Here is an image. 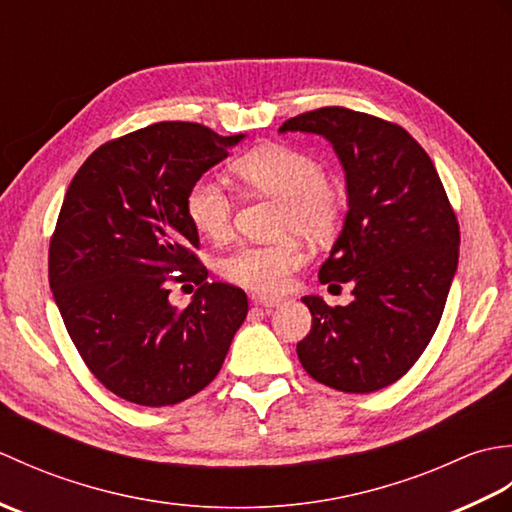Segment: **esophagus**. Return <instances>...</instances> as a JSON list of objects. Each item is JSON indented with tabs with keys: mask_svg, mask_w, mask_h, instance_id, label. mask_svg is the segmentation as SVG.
<instances>
[{
	"mask_svg": "<svg viewBox=\"0 0 512 512\" xmlns=\"http://www.w3.org/2000/svg\"><path fill=\"white\" fill-rule=\"evenodd\" d=\"M281 301H284V299L273 297V295H253L255 306H264V308H277Z\"/></svg>",
	"mask_w": 512,
	"mask_h": 512,
	"instance_id": "obj_1",
	"label": "esophagus"
}]
</instances>
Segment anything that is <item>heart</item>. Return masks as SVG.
<instances>
[{
    "instance_id": "obj_1",
    "label": "heart",
    "mask_w": 512,
    "mask_h": 512,
    "mask_svg": "<svg viewBox=\"0 0 512 512\" xmlns=\"http://www.w3.org/2000/svg\"><path fill=\"white\" fill-rule=\"evenodd\" d=\"M231 171L248 191L275 198L279 237L270 244H239L217 262V273L228 284L255 292H279L288 277L306 262L301 237L330 242L339 233L347 195L334 178L325 176L323 162L310 151L268 143L239 156ZM184 213L200 235L222 242L233 231L235 202L220 182L195 180L184 195Z\"/></svg>"
}]
</instances>
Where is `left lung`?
<instances>
[{
	"instance_id": "8db88e82",
	"label": "left lung",
	"mask_w": 512,
	"mask_h": 512,
	"mask_svg": "<svg viewBox=\"0 0 512 512\" xmlns=\"http://www.w3.org/2000/svg\"><path fill=\"white\" fill-rule=\"evenodd\" d=\"M279 132L330 140L350 206L319 279L350 281L354 301L301 299L312 328L297 343L299 361L332 389L378 391L409 372L438 328L458 268V217L427 151L396 123L332 105L288 118Z\"/></svg>"
}]
</instances>
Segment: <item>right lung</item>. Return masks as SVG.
Returning a JSON list of instances; mask_svg holds the SVG:
<instances>
[{
  "label": "right lung",
  "mask_w": 512,
  "mask_h": 512,
  "mask_svg": "<svg viewBox=\"0 0 512 512\" xmlns=\"http://www.w3.org/2000/svg\"><path fill=\"white\" fill-rule=\"evenodd\" d=\"M244 134L162 121L107 140L72 178L50 237L54 301L83 363L143 407L191 398L222 369L248 312L246 292L209 284L184 195ZM193 280L178 311L168 284Z\"/></svg>",
  "instance_id": "obj_1"
}]
</instances>
